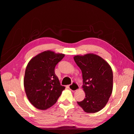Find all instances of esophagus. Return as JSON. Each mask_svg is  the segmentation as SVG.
<instances>
[{
	"instance_id": "1",
	"label": "esophagus",
	"mask_w": 134,
	"mask_h": 134,
	"mask_svg": "<svg viewBox=\"0 0 134 134\" xmlns=\"http://www.w3.org/2000/svg\"><path fill=\"white\" fill-rule=\"evenodd\" d=\"M68 88L72 91H76L79 89V85L76 83L74 82L72 84L68 85Z\"/></svg>"
}]
</instances>
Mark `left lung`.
<instances>
[{"label": "left lung", "mask_w": 134, "mask_h": 134, "mask_svg": "<svg viewBox=\"0 0 134 134\" xmlns=\"http://www.w3.org/2000/svg\"><path fill=\"white\" fill-rule=\"evenodd\" d=\"M74 61L82 72L85 97L77 102L86 113L101 110L106 105L113 90L111 67L102 57L94 54L74 56Z\"/></svg>", "instance_id": "8db88e82"}]
</instances>
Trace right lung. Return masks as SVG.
Masks as SVG:
<instances>
[{
	"instance_id": "add662e5",
	"label": "right lung",
	"mask_w": 134,
	"mask_h": 134,
	"mask_svg": "<svg viewBox=\"0 0 134 134\" xmlns=\"http://www.w3.org/2000/svg\"><path fill=\"white\" fill-rule=\"evenodd\" d=\"M64 57L65 54L47 50L33 57L27 64L25 90L28 100L36 108L45 110L53 106L65 89L54 71Z\"/></svg>"
}]
</instances>
